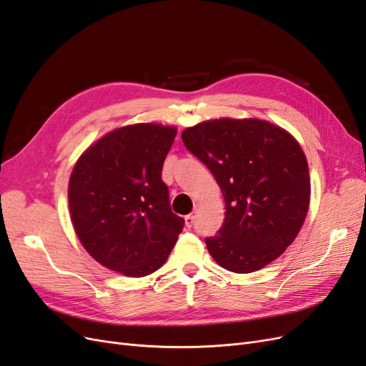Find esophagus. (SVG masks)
<instances>
[{
	"mask_svg": "<svg viewBox=\"0 0 366 366\" xmlns=\"http://www.w3.org/2000/svg\"><path fill=\"white\" fill-rule=\"evenodd\" d=\"M194 221H195V217H194V215H186V217H184V223H186L187 227H192Z\"/></svg>",
	"mask_w": 366,
	"mask_h": 366,
	"instance_id": "esophagus-1",
	"label": "esophagus"
}]
</instances>
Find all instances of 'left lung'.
I'll use <instances>...</instances> for the list:
<instances>
[{
    "label": "left lung",
    "instance_id": "obj_1",
    "mask_svg": "<svg viewBox=\"0 0 366 366\" xmlns=\"http://www.w3.org/2000/svg\"><path fill=\"white\" fill-rule=\"evenodd\" d=\"M182 139L224 197V223L204 239L217 264L252 273L274 261L297 237L310 204L308 163L296 139L270 122L227 117L186 128Z\"/></svg>",
    "mask_w": 366,
    "mask_h": 366
}]
</instances>
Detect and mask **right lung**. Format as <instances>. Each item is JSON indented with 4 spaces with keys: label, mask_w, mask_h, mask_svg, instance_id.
Segmentation results:
<instances>
[{
    "label": "right lung",
    "mask_w": 366,
    "mask_h": 366,
    "mask_svg": "<svg viewBox=\"0 0 366 366\" xmlns=\"http://www.w3.org/2000/svg\"><path fill=\"white\" fill-rule=\"evenodd\" d=\"M177 129L137 124L108 132L76 162L69 206L76 235L107 269L132 278L168 259L184 219L169 206L163 162Z\"/></svg>",
    "instance_id": "right-lung-1"
}]
</instances>
